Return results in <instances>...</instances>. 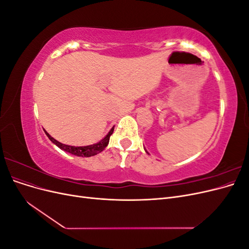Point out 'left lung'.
I'll return each mask as SVG.
<instances>
[{
  "label": "left lung",
  "instance_id": "left-lung-1",
  "mask_svg": "<svg viewBox=\"0 0 249 249\" xmlns=\"http://www.w3.org/2000/svg\"><path fill=\"white\" fill-rule=\"evenodd\" d=\"M145 152H146V150H145ZM146 153H147V152H146Z\"/></svg>",
  "mask_w": 249,
  "mask_h": 249
}]
</instances>
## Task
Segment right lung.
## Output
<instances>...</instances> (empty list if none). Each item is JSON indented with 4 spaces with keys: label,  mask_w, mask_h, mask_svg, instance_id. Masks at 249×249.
<instances>
[{
    "label": "right lung",
    "mask_w": 249,
    "mask_h": 249,
    "mask_svg": "<svg viewBox=\"0 0 249 249\" xmlns=\"http://www.w3.org/2000/svg\"><path fill=\"white\" fill-rule=\"evenodd\" d=\"M113 131H114V126L112 127V129L109 131V133L105 136L101 141L94 143V144L91 145H86V146H71V145H66L63 144V143L57 141L56 139L53 138L51 135L47 132L44 131L47 134V136L49 137V139L56 144L60 149L64 150L66 153H70L71 155L74 156H78V157H92L94 155H97L99 153L103 152V150L106 148V146L109 144V140H110V136L113 134Z\"/></svg>",
    "instance_id": "obj_1"
}]
</instances>
